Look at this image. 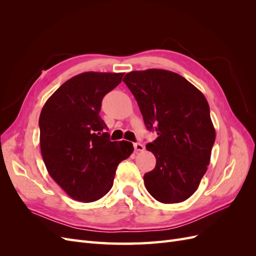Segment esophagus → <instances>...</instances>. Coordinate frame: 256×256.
<instances>
[{
	"mask_svg": "<svg viewBox=\"0 0 256 256\" xmlns=\"http://www.w3.org/2000/svg\"><path fill=\"white\" fill-rule=\"evenodd\" d=\"M134 147L136 152H143V150H145L144 145L141 144V143H134Z\"/></svg>",
	"mask_w": 256,
	"mask_h": 256,
	"instance_id": "1",
	"label": "esophagus"
}]
</instances>
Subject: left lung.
Segmentation results:
<instances>
[{
	"instance_id": "1",
	"label": "left lung",
	"mask_w": 256,
	"mask_h": 256,
	"mask_svg": "<svg viewBox=\"0 0 256 256\" xmlns=\"http://www.w3.org/2000/svg\"><path fill=\"white\" fill-rule=\"evenodd\" d=\"M122 81L146 128L158 134L146 145L156 157V166L144 175L147 191L161 203L184 202L206 173L216 140L205 96L184 76L164 69L131 72Z\"/></svg>"
}]
</instances>
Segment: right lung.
Instances as JSON below:
<instances>
[{
  "label": "right lung",
  "mask_w": 256,
  "mask_h": 256,
  "mask_svg": "<svg viewBox=\"0 0 256 256\" xmlns=\"http://www.w3.org/2000/svg\"><path fill=\"white\" fill-rule=\"evenodd\" d=\"M124 74L88 72L72 76L46 102L40 150L48 173L72 198L90 203L113 186L116 168L134 152L131 142L110 141L100 118L102 98Z\"/></svg>",
  "instance_id": "right-lung-1"
}]
</instances>
